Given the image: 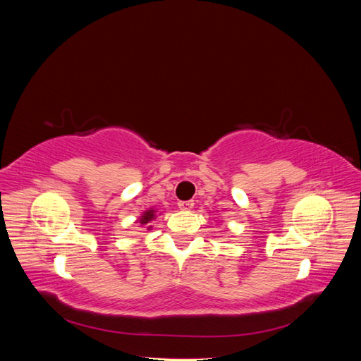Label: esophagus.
I'll return each mask as SVG.
<instances>
[{"mask_svg": "<svg viewBox=\"0 0 361 361\" xmlns=\"http://www.w3.org/2000/svg\"><path fill=\"white\" fill-rule=\"evenodd\" d=\"M178 206H179V209H180V211H191V209H192V206H194V203H192L191 200H188V202H179V203H178Z\"/></svg>", "mask_w": 361, "mask_h": 361, "instance_id": "34e87169", "label": "esophagus"}]
</instances>
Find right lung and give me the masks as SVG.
<instances>
[{"label":"right lung","mask_w":361,"mask_h":361,"mask_svg":"<svg viewBox=\"0 0 361 361\" xmlns=\"http://www.w3.org/2000/svg\"><path fill=\"white\" fill-rule=\"evenodd\" d=\"M155 218H157V211L154 209V207H150V209L145 211L143 214H141V215L138 216L137 223H140V227H141V226H146V228H150L152 226H149V223L154 221Z\"/></svg>","instance_id":"right-lung-1"}]
</instances>
